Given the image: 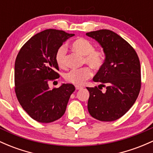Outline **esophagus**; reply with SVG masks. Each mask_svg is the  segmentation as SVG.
<instances>
[{"mask_svg":"<svg viewBox=\"0 0 153 153\" xmlns=\"http://www.w3.org/2000/svg\"><path fill=\"white\" fill-rule=\"evenodd\" d=\"M83 87L82 86H79V85H75V89L76 90H79V89H82Z\"/></svg>","mask_w":153,"mask_h":153,"instance_id":"obj_1","label":"esophagus"}]
</instances>
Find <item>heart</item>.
Listing matches in <instances>:
<instances>
[{
	"mask_svg": "<svg viewBox=\"0 0 153 153\" xmlns=\"http://www.w3.org/2000/svg\"><path fill=\"white\" fill-rule=\"evenodd\" d=\"M71 48L73 51L78 52L83 56V62L86 63L94 70H100L105 62V53L101 49H94L91 42L84 38H78L71 43ZM66 49L64 46L58 48L55 54V61L60 68L66 67L65 63ZM92 71L88 67L73 70L65 75V80L68 83L75 85H83L85 80L90 78Z\"/></svg>",
	"mask_w": 153,
	"mask_h": 153,
	"instance_id": "obj_1",
	"label": "heart"
}]
</instances>
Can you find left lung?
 I'll list each match as a JSON object with an SVG mask.
<instances>
[{"instance_id": "left-lung-1", "label": "left lung", "mask_w": 153, "mask_h": 153, "mask_svg": "<svg viewBox=\"0 0 153 153\" xmlns=\"http://www.w3.org/2000/svg\"><path fill=\"white\" fill-rule=\"evenodd\" d=\"M103 48L105 59L93 80L99 88L86 87L89 91L88 110L101 121H113L128 111L141 88L140 62L137 52L126 41L109 30L87 33ZM100 87H106L103 93Z\"/></svg>"}]
</instances>
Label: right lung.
Here are the masks:
<instances>
[{
  "label": "right lung",
  "mask_w": 153,
  "mask_h": 153,
  "mask_svg": "<svg viewBox=\"0 0 153 153\" xmlns=\"http://www.w3.org/2000/svg\"><path fill=\"white\" fill-rule=\"evenodd\" d=\"M62 30H46L25 43L14 66L15 93L19 104L33 119L51 123L65 114L70 95L75 90L70 83L50 89L48 82L59 78L55 54L70 37Z\"/></svg>",
  "instance_id": "1"
}]
</instances>
